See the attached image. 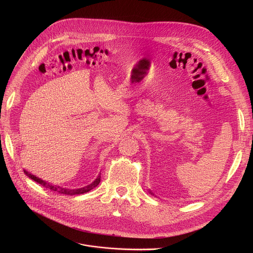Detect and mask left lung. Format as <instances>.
<instances>
[{
    "instance_id": "obj_1",
    "label": "left lung",
    "mask_w": 253,
    "mask_h": 253,
    "mask_svg": "<svg viewBox=\"0 0 253 253\" xmlns=\"http://www.w3.org/2000/svg\"><path fill=\"white\" fill-rule=\"evenodd\" d=\"M149 191H150V190H149ZM150 193H151V194H153V193H152V192H151V191H150Z\"/></svg>"
}]
</instances>
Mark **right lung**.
<instances>
[{
	"mask_svg": "<svg viewBox=\"0 0 253 253\" xmlns=\"http://www.w3.org/2000/svg\"><path fill=\"white\" fill-rule=\"evenodd\" d=\"M24 172H25V174H26L29 178H31L32 180H34V181H36V182H38V183L41 184L42 186H44V187H46V188H48V189H50V190H52V191H56V192H58V193H60V194H66V195H78V194L87 193V192H89L90 190H92L93 188H95V187L100 183V180H101V176H100V174H99L98 177L94 180V181H93L91 184H89V185H87V186H85V187H82V188L70 189V188L61 187V186H59V185H55V184H52V183H50V182H48V181H45V180H43V179H41V178H39V177H37V176H35V175L31 174V173L28 172L27 170H24Z\"/></svg>",
	"mask_w": 253,
	"mask_h": 253,
	"instance_id": "right-lung-1",
	"label": "right lung"
}]
</instances>
